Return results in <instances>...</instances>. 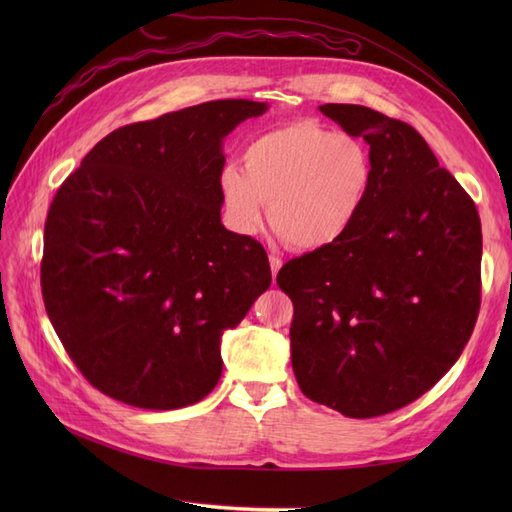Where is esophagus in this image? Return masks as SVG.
<instances>
[{"label": "esophagus", "mask_w": 512, "mask_h": 512, "mask_svg": "<svg viewBox=\"0 0 512 512\" xmlns=\"http://www.w3.org/2000/svg\"><path fill=\"white\" fill-rule=\"evenodd\" d=\"M269 265H271V273H273V280H275L277 271L282 269V258L280 256H269Z\"/></svg>", "instance_id": "obj_1"}]
</instances>
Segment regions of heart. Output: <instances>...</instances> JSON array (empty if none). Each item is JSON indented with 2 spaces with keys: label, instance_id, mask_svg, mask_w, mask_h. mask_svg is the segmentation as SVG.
I'll list each match as a JSON object with an SVG mask.
<instances>
[{
  "label": "heart",
  "instance_id": "1",
  "mask_svg": "<svg viewBox=\"0 0 512 512\" xmlns=\"http://www.w3.org/2000/svg\"><path fill=\"white\" fill-rule=\"evenodd\" d=\"M374 177L363 141L305 119L256 136L243 168H222L218 190L224 220L239 235H254L269 205V222L288 245L322 250L359 220Z\"/></svg>",
  "mask_w": 512,
  "mask_h": 512
}]
</instances>
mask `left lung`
Segmentation results:
<instances>
[{"instance_id": "8db88e82", "label": "left lung", "mask_w": 512, "mask_h": 512, "mask_svg": "<svg viewBox=\"0 0 512 512\" xmlns=\"http://www.w3.org/2000/svg\"><path fill=\"white\" fill-rule=\"evenodd\" d=\"M374 158V188L337 243L277 273L294 305L290 359L301 391L350 418L412 404L455 365L480 307L478 211L408 123L322 104Z\"/></svg>"}]
</instances>
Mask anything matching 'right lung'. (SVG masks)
Listing matches in <instances>:
<instances>
[{
    "label": "right lung",
    "mask_w": 512,
    "mask_h": 512,
    "mask_svg": "<svg viewBox=\"0 0 512 512\" xmlns=\"http://www.w3.org/2000/svg\"><path fill=\"white\" fill-rule=\"evenodd\" d=\"M267 108L213 100L130 123L57 190L44 224V307L104 395L177 410L218 384L222 333L271 286L265 247L222 224V141Z\"/></svg>",
    "instance_id": "obj_1"
}]
</instances>
